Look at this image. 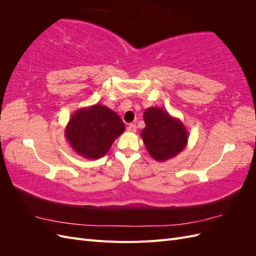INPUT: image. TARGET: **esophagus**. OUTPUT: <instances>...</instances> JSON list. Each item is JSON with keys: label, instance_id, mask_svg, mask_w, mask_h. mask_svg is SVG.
I'll return each instance as SVG.
<instances>
[{"label": "esophagus", "instance_id": "1", "mask_svg": "<svg viewBox=\"0 0 256 256\" xmlns=\"http://www.w3.org/2000/svg\"><path fill=\"white\" fill-rule=\"evenodd\" d=\"M127 130L129 131V132H136V126L134 125V124H130V125H128V127H127Z\"/></svg>", "mask_w": 256, "mask_h": 256}]
</instances>
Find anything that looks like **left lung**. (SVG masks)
<instances>
[{"label":"left lung","instance_id":"8db88e82","mask_svg":"<svg viewBox=\"0 0 256 256\" xmlns=\"http://www.w3.org/2000/svg\"><path fill=\"white\" fill-rule=\"evenodd\" d=\"M141 138L150 156L159 162L176 157L188 144L189 134L180 118L159 106L146 109Z\"/></svg>","mask_w":256,"mask_h":256}]
</instances>
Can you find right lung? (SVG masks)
Segmentation results:
<instances>
[{
	"label": "right lung",
	"instance_id": "add662e5",
	"mask_svg": "<svg viewBox=\"0 0 256 256\" xmlns=\"http://www.w3.org/2000/svg\"><path fill=\"white\" fill-rule=\"evenodd\" d=\"M125 128L118 113L96 104L76 110L70 116L64 134L76 154L92 160L104 157Z\"/></svg>",
	"mask_w": 256,
	"mask_h": 256
}]
</instances>
